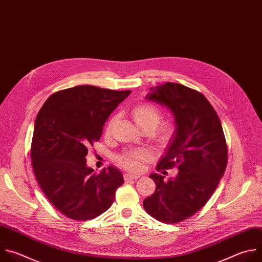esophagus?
<instances>
[{
	"instance_id": "34e87169",
	"label": "esophagus",
	"mask_w": 262,
	"mask_h": 262,
	"mask_svg": "<svg viewBox=\"0 0 262 262\" xmlns=\"http://www.w3.org/2000/svg\"><path fill=\"white\" fill-rule=\"evenodd\" d=\"M140 176L139 174H135V173H131V172H126L124 174V179L125 180H135V179H138Z\"/></svg>"
}]
</instances>
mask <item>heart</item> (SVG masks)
<instances>
[{
  "mask_svg": "<svg viewBox=\"0 0 262 262\" xmlns=\"http://www.w3.org/2000/svg\"><path fill=\"white\" fill-rule=\"evenodd\" d=\"M132 116L139 128H149L152 130L159 124L162 114L160 110L154 104L150 103H140L136 105L132 111ZM117 121V116H114L108 121L105 132L110 134L115 123ZM172 133V128L169 125H163L157 131L156 137L160 141H166ZM150 150L148 148H138L126 150L118 156V163L132 171H138L143 167V163L150 158Z\"/></svg>",
  "mask_w": 262,
  "mask_h": 262,
  "instance_id": "1",
  "label": "heart"
}]
</instances>
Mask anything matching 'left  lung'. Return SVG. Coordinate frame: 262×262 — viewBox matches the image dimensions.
<instances>
[{"instance_id": "1", "label": "left lung", "mask_w": 262, "mask_h": 262, "mask_svg": "<svg viewBox=\"0 0 262 262\" xmlns=\"http://www.w3.org/2000/svg\"><path fill=\"white\" fill-rule=\"evenodd\" d=\"M149 91L145 99L168 108L176 125L157 170L177 166L179 172L168 181L151 173L156 190L143 207L156 220L173 224L196 214L211 198L226 169L227 145L220 119L201 93L174 82Z\"/></svg>"}]
</instances>
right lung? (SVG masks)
Returning a JSON list of instances; mask_svg holds the SVG:
<instances>
[{
	"label": "right lung",
	"instance_id": "right-lung-1",
	"mask_svg": "<svg viewBox=\"0 0 262 262\" xmlns=\"http://www.w3.org/2000/svg\"><path fill=\"white\" fill-rule=\"evenodd\" d=\"M130 93L77 85L52 94L37 115L31 145L34 173L50 203L70 219L86 221L106 212L124 184L116 167L94 173L85 156Z\"/></svg>",
	"mask_w": 262,
	"mask_h": 262
}]
</instances>
